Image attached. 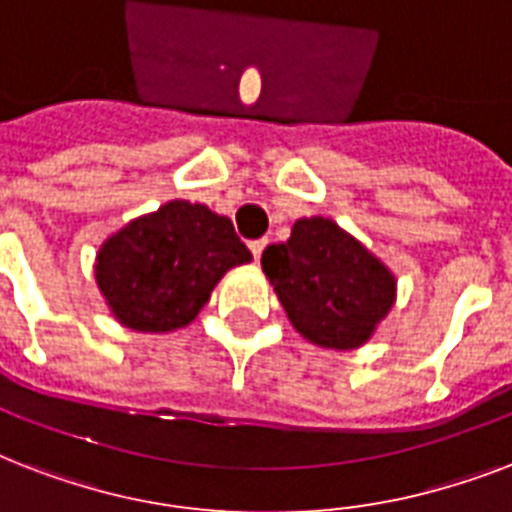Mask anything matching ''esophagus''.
I'll return each mask as SVG.
<instances>
[{
  "instance_id": "obj_1",
  "label": "esophagus",
  "mask_w": 512,
  "mask_h": 512,
  "mask_svg": "<svg viewBox=\"0 0 512 512\" xmlns=\"http://www.w3.org/2000/svg\"><path fill=\"white\" fill-rule=\"evenodd\" d=\"M268 247V239H257L249 244V249H252V255H255V260H260L263 257V249Z\"/></svg>"
}]
</instances>
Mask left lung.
Returning a JSON list of instances; mask_svg holds the SVG:
<instances>
[{
    "label": "left lung",
    "mask_w": 512,
    "mask_h": 512,
    "mask_svg": "<svg viewBox=\"0 0 512 512\" xmlns=\"http://www.w3.org/2000/svg\"><path fill=\"white\" fill-rule=\"evenodd\" d=\"M260 263L292 327L321 348L364 345L396 303L393 273L327 217L297 220Z\"/></svg>",
    "instance_id": "left-lung-1"
}]
</instances>
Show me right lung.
<instances>
[{
    "mask_svg": "<svg viewBox=\"0 0 512 512\" xmlns=\"http://www.w3.org/2000/svg\"><path fill=\"white\" fill-rule=\"evenodd\" d=\"M249 260L228 217L177 199L114 233L98 252L95 281L119 324L172 332L199 316L225 271Z\"/></svg>",
    "mask_w": 512,
    "mask_h": 512,
    "instance_id": "right-lung-1",
    "label": "right lung"
}]
</instances>
